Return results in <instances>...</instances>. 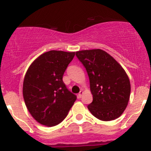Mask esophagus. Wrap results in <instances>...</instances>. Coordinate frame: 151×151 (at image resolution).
Segmentation results:
<instances>
[{
  "instance_id": "esophagus-1",
  "label": "esophagus",
  "mask_w": 151,
  "mask_h": 151,
  "mask_svg": "<svg viewBox=\"0 0 151 151\" xmlns=\"http://www.w3.org/2000/svg\"><path fill=\"white\" fill-rule=\"evenodd\" d=\"M84 94V91L82 90H81L80 91V92L79 93H78V97H79V98H81V97H82V94Z\"/></svg>"
}]
</instances>
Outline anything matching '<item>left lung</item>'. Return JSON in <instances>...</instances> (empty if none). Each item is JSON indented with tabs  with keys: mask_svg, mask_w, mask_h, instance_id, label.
Returning a JSON list of instances; mask_svg holds the SVG:
<instances>
[{
	"mask_svg": "<svg viewBox=\"0 0 151 151\" xmlns=\"http://www.w3.org/2000/svg\"><path fill=\"white\" fill-rule=\"evenodd\" d=\"M87 70L93 101L89 111L102 121L114 120L125 111L129 101L131 85L123 68L101 49L76 53Z\"/></svg>",
	"mask_w": 151,
	"mask_h": 151,
	"instance_id": "obj_1",
	"label": "left lung"
}]
</instances>
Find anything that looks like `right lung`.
I'll list each match as a JSON object with an SVG mask.
<instances>
[{
    "mask_svg": "<svg viewBox=\"0 0 151 151\" xmlns=\"http://www.w3.org/2000/svg\"><path fill=\"white\" fill-rule=\"evenodd\" d=\"M75 52L50 50L37 57L24 77L22 94L32 116L51 127L66 118L76 96L66 88L63 76Z\"/></svg>",
    "mask_w": 151,
    "mask_h": 151,
    "instance_id": "right-lung-1",
    "label": "right lung"
}]
</instances>
